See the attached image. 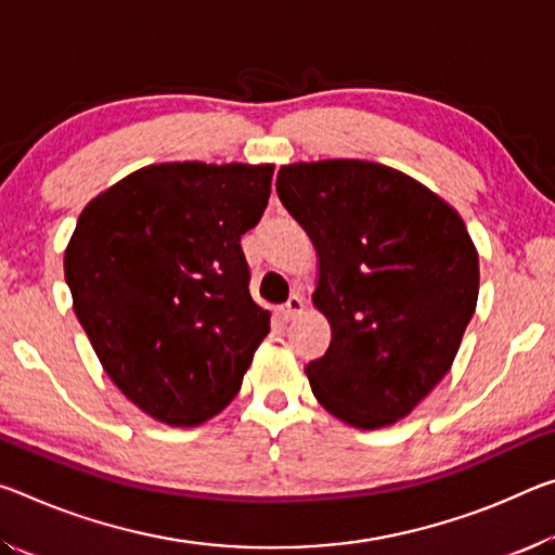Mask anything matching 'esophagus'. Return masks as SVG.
Segmentation results:
<instances>
[{
	"label": "esophagus",
	"mask_w": 555,
	"mask_h": 555,
	"mask_svg": "<svg viewBox=\"0 0 555 555\" xmlns=\"http://www.w3.org/2000/svg\"><path fill=\"white\" fill-rule=\"evenodd\" d=\"M304 309H306V301H304V296L294 294L292 298H288V301H286L284 306H281L279 313H281V319H284V321H294L296 315H301V313H304Z\"/></svg>",
	"instance_id": "34e87169"
}]
</instances>
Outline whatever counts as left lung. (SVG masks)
Listing matches in <instances>:
<instances>
[{
	"mask_svg": "<svg viewBox=\"0 0 555 555\" xmlns=\"http://www.w3.org/2000/svg\"><path fill=\"white\" fill-rule=\"evenodd\" d=\"M276 192L319 251L331 346L306 365L325 410L360 429L410 415L452 367L477 309L479 257L425 184L363 160L298 163Z\"/></svg>",
	"mask_w": 555,
	"mask_h": 555,
	"instance_id": "1",
	"label": "left lung"
}]
</instances>
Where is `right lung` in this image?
Segmentation results:
<instances>
[{
    "label": "right lung",
    "instance_id": "right-lung-1",
    "mask_svg": "<svg viewBox=\"0 0 555 555\" xmlns=\"http://www.w3.org/2000/svg\"><path fill=\"white\" fill-rule=\"evenodd\" d=\"M271 175V165H151L78 217L64 257L76 319L120 392L167 425L222 412L269 333L242 234L269 205Z\"/></svg>",
    "mask_w": 555,
    "mask_h": 555
}]
</instances>
